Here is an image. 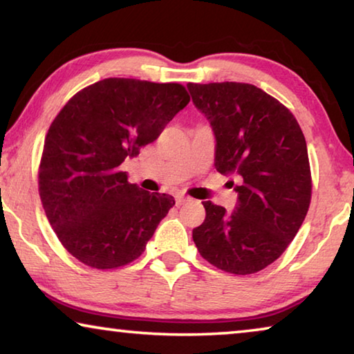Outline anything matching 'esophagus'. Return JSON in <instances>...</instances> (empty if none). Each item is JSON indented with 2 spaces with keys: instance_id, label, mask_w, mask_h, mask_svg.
Segmentation results:
<instances>
[{
  "instance_id": "34e87169",
  "label": "esophagus",
  "mask_w": 354,
  "mask_h": 354,
  "mask_svg": "<svg viewBox=\"0 0 354 354\" xmlns=\"http://www.w3.org/2000/svg\"><path fill=\"white\" fill-rule=\"evenodd\" d=\"M194 201V198H190V196H184V195H178L176 196V205L181 206V205H185V203H190Z\"/></svg>"
}]
</instances>
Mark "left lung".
<instances>
[{"instance_id": "obj_1", "label": "left lung", "mask_w": 354, "mask_h": 354, "mask_svg": "<svg viewBox=\"0 0 354 354\" xmlns=\"http://www.w3.org/2000/svg\"><path fill=\"white\" fill-rule=\"evenodd\" d=\"M215 137L214 165L236 175L234 211L205 201L192 232L200 254L220 270L251 274L270 266L297 236L310 203L308 147L292 112L256 86L187 84Z\"/></svg>"}]
</instances>
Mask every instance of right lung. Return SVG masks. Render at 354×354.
<instances>
[{
  "mask_svg": "<svg viewBox=\"0 0 354 354\" xmlns=\"http://www.w3.org/2000/svg\"><path fill=\"white\" fill-rule=\"evenodd\" d=\"M189 101L181 84L107 77L59 112L45 139L39 192L50 225L77 261L104 270L143 253L175 200L129 184L120 165L158 139Z\"/></svg>",
  "mask_w": 354,
  "mask_h": 354,
  "instance_id": "obj_1",
  "label": "right lung"
}]
</instances>
